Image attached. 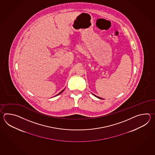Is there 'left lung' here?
<instances>
[{
	"mask_svg": "<svg viewBox=\"0 0 155 155\" xmlns=\"http://www.w3.org/2000/svg\"><path fill=\"white\" fill-rule=\"evenodd\" d=\"M94 95L96 96V97H97V98H99V99H102V98H101V97H98V96H97L95 95Z\"/></svg>",
	"mask_w": 155,
	"mask_h": 155,
	"instance_id": "left-lung-1",
	"label": "left lung"
}]
</instances>
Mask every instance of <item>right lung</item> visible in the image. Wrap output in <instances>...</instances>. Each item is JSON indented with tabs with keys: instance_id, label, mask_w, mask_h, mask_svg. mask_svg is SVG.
<instances>
[{
	"instance_id": "right-lung-1",
	"label": "right lung",
	"mask_w": 155,
	"mask_h": 155,
	"mask_svg": "<svg viewBox=\"0 0 155 155\" xmlns=\"http://www.w3.org/2000/svg\"><path fill=\"white\" fill-rule=\"evenodd\" d=\"M64 90H63V91H61V92H60L59 94H58V95H59V94H61V92H63V91H64Z\"/></svg>"
}]
</instances>
